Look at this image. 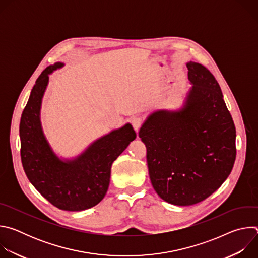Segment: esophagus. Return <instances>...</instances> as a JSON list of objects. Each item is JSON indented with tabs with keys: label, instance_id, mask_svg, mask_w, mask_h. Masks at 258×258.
I'll use <instances>...</instances> for the list:
<instances>
[{
	"label": "esophagus",
	"instance_id": "34e87169",
	"mask_svg": "<svg viewBox=\"0 0 258 258\" xmlns=\"http://www.w3.org/2000/svg\"><path fill=\"white\" fill-rule=\"evenodd\" d=\"M131 122H132V125H133V127L135 128V131H136V132H138V130H139V128H140V126H141L142 119H141V118H139V117H134V118H132Z\"/></svg>",
	"mask_w": 258,
	"mask_h": 258
}]
</instances>
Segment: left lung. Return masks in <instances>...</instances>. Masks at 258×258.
Listing matches in <instances>:
<instances>
[{
  "mask_svg": "<svg viewBox=\"0 0 258 258\" xmlns=\"http://www.w3.org/2000/svg\"><path fill=\"white\" fill-rule=\"evenodd\" d=\"M187 67L192 87L182 105L155 110L139 131L155 192L178 206L209 197L236 159V128L218 83L203 65Z\"/></svg>",
  "mask_w": 258,
  "mask_h": 258,
  "instance_id": "1",
  "label": "left lung"
}]
</instances>
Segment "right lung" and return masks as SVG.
<instances>
[{"label": "right lung", "mask_w": 258, "mask_h": 258, "mask_svg": "<svg viewBox=\"0 0 258 258\" xmlns=\"http://www.w3.org/2000/svg\"><path fill=\"white\" fill-rule=\"evenodd\" d=\"M63 66V62H56L47 67L31 90L19 126L21 162L31 185L51 204L62 210L82 211L104 198L112 163L137 135L127 122L95 140L76 157L56 154L44 133L41 108L49 76Z\"/></svg>", "instance_id": "obj_1"}]
</instances>
